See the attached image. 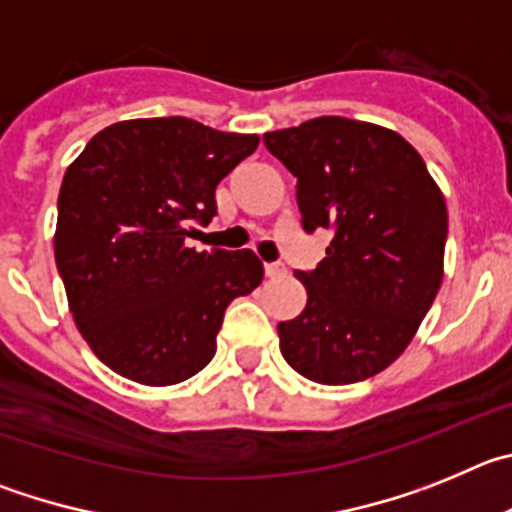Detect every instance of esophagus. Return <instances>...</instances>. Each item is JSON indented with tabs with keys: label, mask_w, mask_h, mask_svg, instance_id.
Wrapping results in <instances>:
<instances>
[{
	"label": "esophagus",
	"mask_w": 512,
	"mask_h": 512,
	"mask_svg": "<svg viewBox=\"0 0 512 512\" xmlns=\"http://www.w3.org/2000/svg\"><path fill=\"white\" fill-rule=\"evenodd\" d=\"M285 273V265L280 260L275 262H265V275L267 278H278V275Z\"/></svg>",
	"instance_id": "34e87169"
}]
</instances>
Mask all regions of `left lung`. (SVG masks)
<instances>
[{
	"instance_id": "8db88e82",
	"label": "left lung",
	"mask_w": 512,
	"mask_h": 512,
	"mask_svg": "<svg viewBox=\"0 0 512 512\" xmlns=\"http://www.w3.org/2000/svg\"><path fill=\"white\" fill-rule=\"evenodd\" d=\"M296 178L306 234L329 229L326 257L296 270L308 303L280 321V352L321 385L367 380L411 344L441 285L446 204L398 132L319 117L262 135Z\"/></svg>"
}]
</instances>
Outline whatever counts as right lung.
I'll return each mask as SVG.
<instances>
[{"instance_id": "obj_1", "label": "right lung", "mask_w": 512, "mask_h": 512, "mask_svg": "<svg viewBox=\"0 0 512 512\" xmlns=\"http://www.w3.org/2000/svg\"><path fill=\"white\" fill-rule=\"evenodd\" d=\"M257 145L186 117L130 119L91 137L66 170L55 265L78 331L122 377L176 385L204 370L227 306L262 283L255 252L186 242Z\"/></svg>"}]
</instances>
